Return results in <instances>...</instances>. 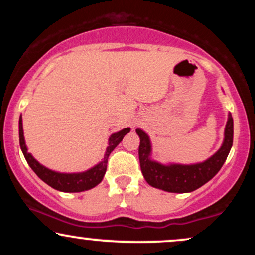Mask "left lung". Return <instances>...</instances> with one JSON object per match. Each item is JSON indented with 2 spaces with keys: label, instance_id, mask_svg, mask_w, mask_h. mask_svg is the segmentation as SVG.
<instances>
[{
  "label": "left lung",
  "instance_id": "obj_1",
  "mask_svg": "<svg viewBox=\"0 0 255 255\" xmlns=\"http://www.w3.org/2000/svg\"><path fill=\"white\" fill-rule=\"evenodd\" d=\"M135 131L140 137L139 160L146 182L154 188L163 189L165 192L189 193L209 182L223 166L233 146L234 121L229 113L227 125H225L224 140L221 148L205 162L189 165H165L152 160L150 137L140 128H137Z\"/></svg>",
  "mask_w": 255,
  "mask_h": 255
}]
</instances>
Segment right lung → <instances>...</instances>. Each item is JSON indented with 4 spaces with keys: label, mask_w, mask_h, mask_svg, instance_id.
<instances>
[{
    "label": "right lung",
    "mask_w": 255,
    "mask_h": 255,
    "mask_svg": "<svg viewBox=\"0 0 255 255\" xmlns=\"http://www.w3.org/2000/svg\"><path fill=\"white\" fill-rule=\"evenodd\" d=\"M130 128H125V129L118 131V133L111 134L109 137V145H108L107 151H105L104 158L101 163L95 165L93 168L83 172H73V174H64V172H57L50 169L45 168V166L38 163L34 159L33 156L27 151L25 144L24 137V129H22V118L20 116L19 119V140H20V147H21L22 153H24L25 159L27 160L28 165L31 169L36 172V175L40 180L44 181L46 184L52 187V188L57 189L61 192L67 193H77L89 191L93 188L97 184H99L103 180L105 171H107L108 158L110 153L114 151V148L122 141L124 136L127 133H129Z\"/></svg>",
    "instance_id": "1"
}]
</instances>
